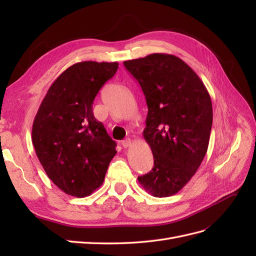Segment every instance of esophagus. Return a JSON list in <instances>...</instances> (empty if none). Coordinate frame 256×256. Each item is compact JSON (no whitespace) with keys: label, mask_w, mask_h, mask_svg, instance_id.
I'll return each instance as SVG.
<instances>
[{"label":"esophagus","mask_w":256,"mask_h":256,"mask_svg":"<svg viewBox=\"0 0 256 256\" xmlns=\"http://www.w3.org/2000/svg\"><path fill=\"white\" fill-rule=\"evenodd\" d=\"M131 145V140L130 138H126V140H124L122 142V146L124 147V148H127V147H129Z\"/></svg>","instance_id":"34e87169"}]
</instances>
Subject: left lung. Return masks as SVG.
Segmentation results:
<instances>
[{
    "mask_svg": "<svg viewBox=\"0 0 256 256\" xmlns=\"http://www.w3.org/2000/svg\"><path fill=\"white\" fill-rule=\"evenodd\" d=\"M144 92L148 113L143 131L154 168L138 180L156 198L176 194L205 157L212 104L198 76L172 54L154 53L124 62Z\"/></svg>",
    "mask_w": 256,
    "mask_h": 256,
    "instance_id": "1",
    "label": "left lung"
}]
</instances>
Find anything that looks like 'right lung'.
Returning a JSON list of instances; mask_svg holds the SVG:
<instances>
[{"label":"right lung","instance_id":"1","mask_svg":"<svg viewBox=\"0 0 256 256\" xmlns=\"http://www.w3.org/2000/svg\"><path fill=\"white\" fill-rule=\"evenodd\" d=\"M118 63L86 60L52 83L34 118L32 141L53 184L69 196H90L102 184L116 143L92 113L99 90Z\"/></svg>","mask_w":256,"mask_h":256}]
</instances>
